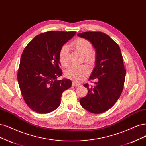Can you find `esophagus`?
Masks as SVG:
<instances>
[{"mask_svg": "<svg viewBox=\"0 0 146 146\" xmlns=\"http://www.w3.org/2000/svg\"><path fill=\"white\" fill-rule=\"evenodd\" d=\"M72 84L73 86H75V87H78V86H80V84H79L78 83H76L75 82H73Z\"/></svg>", "mask_w": 146, "mask_h": 146, "instance_id": "1", "label": "esophagus"}]
</instances>
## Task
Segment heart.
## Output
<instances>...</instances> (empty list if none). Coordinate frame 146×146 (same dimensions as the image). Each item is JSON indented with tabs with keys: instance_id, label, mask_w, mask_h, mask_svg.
Masks as SVG:
<instances>
[{
	"instance_id": "heart-1",
	"label": "heart",
	"mask_w": 146,
	"mask_h": 146,
	"mask_svg": "<svg viewBox=\"0 0 146 146\" xmlns=\"http://www.w3.org/2000/svg\"><path fill=\"white\" fill-rule=\"evenodd\" d=\"M72 46L81 54L85 62L92 64L95 61L94 55L92 51V45L89 41L84 38H78L72 43ZM69 46L68 44H64L59 52V61L63 66H66L69 64ZM90 72V69L86 65L80 66H71L64 71L66 77L74 80V81L80 82L86 77Z\"/></svg>"
}]
</instances>
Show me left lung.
Listing matches in <instances>:
<instances>
[{"instance_id":"obj_1","label":"left lung","mask_w":146,"mask_h":146,"mask_svg":"<svg viewBox=\"0 0 146 146\" xmlns=\"http://www.w3.org/2000/svg\"><path fill=\"white\" fill-rule=\"evenodd\" d=\"M77 36L89 41L95 49V64L89 80H97L94 86L84 84L88 92L80 103L89 112L101 113L113 106L123 91L126 71L121 50L103 33L89 31Z\"/></svg>"}]
</instances>
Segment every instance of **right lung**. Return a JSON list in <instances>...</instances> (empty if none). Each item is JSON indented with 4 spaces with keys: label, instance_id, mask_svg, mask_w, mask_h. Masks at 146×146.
I'll list each match as a JSON object with an SVG mask.
<instances>
[{
    "label": "right lung",
    "instance_id": "right-lung-1",
    "mask_svg": "<svg viewBox=\"0 0 146 146\" xmlns=\"http://www.w3.org/2000/svg\"><path fill=\"white\" fill-rule=\"evenodd\" d=\"M75 34L74 31L42 33L24 49L17 80L25 103L33 111L47 113L56 110L62 93L71 88V80L57 79L63 74L60 68V50Z\"/></svg>",
    "mask_w": 146,
    "mask_h": 146
}]
</instances>
